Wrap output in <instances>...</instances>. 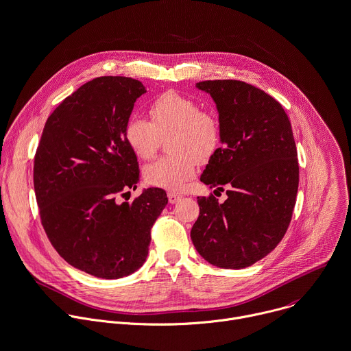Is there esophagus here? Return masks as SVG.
Returning <instances> with one entry per match:
<instances>
[{
    "instance_id": "obj_1",
    "label": "esophagus",
    "mask_w": 351,
    "mask_h": 351,
    "mask_svg": "<svg viewBox=\"0 0 351 351\" xmlns=\"http://www.w3.org/2000/svg\"><path fill=\"white\" fill-rule=\"evenodd\" d=\"M180 198H182V195L178 194V193H173V191H169V193H168V201H169V204H176Z\"/></svg>"
}]
</instances>
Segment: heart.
<instances>
[{"label":"heart","instance_id":"1","mask_svg":"<svg viewBox=\"0 0 351 351\" xmlns=\"http://www.w3.org/2000/svg\"><path fill=\"white\" fill-rule=\"evenodd\" d=\"M150 120L131 116L124 125V138L131 150L142 160L153 158L161 138L173 132L168 157L160 158L145 169L149 184L180 191L194 178L199 162L210 160L221 143L219 119L176 91L157 95L149 105Z\"/></svg>","mask_w":351,"mask_h":351}]
</instances>
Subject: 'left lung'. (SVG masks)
Listing matches in <instances>:
<instances>
[{"mask_svg":"<svg viewBox=\"0 0 351 351\" xmlns=\"http://www.w3.org/2000/svg\"><path fill=\"white\" fill-rule=\"evenodd\" d=\"M219 110L221 142L201 182L210 193L198 197L199 216L191 228L197 252L212 265L241 269L268 256L290 226L300 183L293 128L280 102L241 80H205Z\"/></svg>","mask_w":351,"mask_h":351,"instance_id":"1","label":"left lung"}]
</instances>
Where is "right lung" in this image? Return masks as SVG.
<instances>
[{"mask_svg":"<svg viewBox=\"0 0 351 351\" xmlns=\"http://www.w3.org/2000/svg\"><path fill=\"white\" fill-rule=\"evenodd\" d=\"M143 93L125 76L84 83L47 117L35 152L34 190L47 239L69 265L102 279L142 267L168 204L158 187L119 202L139 180L124 125Z\"/></svg>","mask_w":351,"mask_h":351,"instance_id":"add662e5","label":"right lung"}]
</instances>
